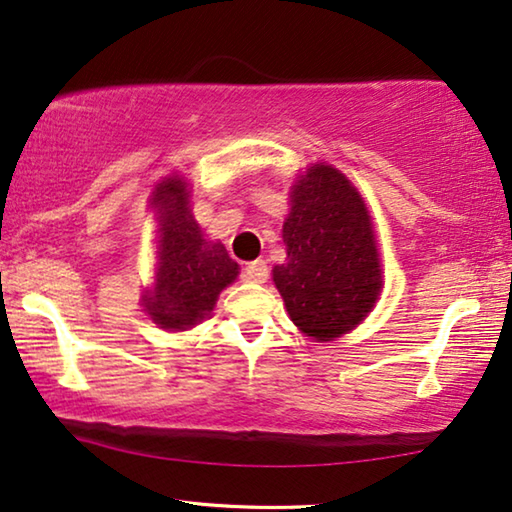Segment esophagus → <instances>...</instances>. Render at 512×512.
<instances>
[{
    "mask_svg": "<svg viewBox=\"0 0 512 512\" xmlns=\"http://www.w3.org/2000/svg\"><path fill=\"white\" fill-rule=\"evenodd\" d=\"M243 278L248 282H257V285H262L269 278V266H266L264 259H255V262H248L246 269H243Z\"/></svg>",
    "mask_w": 512,
    "mask_h": 512,
    "instance_id": "1",
    "label": "esophagus"
}]
</instances>
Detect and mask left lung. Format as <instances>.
Segmentation results:
<instances>
[{"label":"left lung","mask_w":512,"mask_h":512,"mask_svg":"<svg viewBox=\"0 0 512 512\" xmlns=\"http://www.w3.org/2000/svg\"><path fill=\"white\" fill-rule=\"evenodd\" d=\"M287 264L273 269L289 319L316 342L351 332L383 289L369 209L342 170L314 164L291 186Z\"/></svg>","instance_id":"1"}]
</instances>
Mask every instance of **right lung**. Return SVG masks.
<instances>
[{"instance_id":"1","label":"right lung","mask_w":512,"mask_h":512,"mask_svg":"<svg viewBox=\"0 0 512 512\" xmlns=\"http://www.w3.org/2000/svg\"><path fill=\"white\" fill-rule=\"evenodd\" d=\"M189 198V184L180 175L161 180L150 196L157 218V269L143 307L164 330H189L205 321L218 294L239 275V264L223 243L205 239Z\"/></svg>"}]
</instances>
